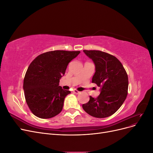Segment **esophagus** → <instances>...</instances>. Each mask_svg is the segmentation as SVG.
Instances as JSON below:
<instances>
[{"mask_svg": "<svg viewBox=\"0 0 153 153\" xmlns=\"http://www.w3.org/2000/svg\"><path fill=\"white\" fill-rule=\"evenodd\" d=\"M73 93H75V94H80V91H78V90H76V89H75L73 91Z\"/></svg>", "mask_w": 153, "mask_h": 153, "instance_id": "obj_1", "label": "esophagus"}]
</instances>
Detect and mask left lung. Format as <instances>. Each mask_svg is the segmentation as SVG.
<instances>
[{"label": "left lung", "instance_id": "1", "mask_svg": "<svg viewBox=\"0 0 153 153\" xmlns=\"http://www.w3.org/2000/svg\"><path fill=\"white\" fill-rule=\"evenodd\" d=\"M95 64L92 82L101 87L98 98L90 100L82 108L92 117H107L121 107L128 95V77L123 64L112 55L100 50H84Z\"/></svg>", "mask_w": 153, "mask_h": 153}]
</instances>
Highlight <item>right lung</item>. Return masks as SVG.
<instances>
[{
  "label": "right lung",
  "mask_w": 153,
  "mask_h": 153,
  "mask_svg": "<svg viewBox=\"0 0 153 153\" xmlns=\"http://www.w3.org/2000/svg\"><path fill=\"white\" fill-rule=\"evenodd\" d=\"M80 51L54 50L41 53L29 65L24 80L26 103L32 113L41 119L61 112L65 97L71 93L59 86L69 62Z\"/></svg>",
  "instance_id": "add662e5"
}]
</instances>
